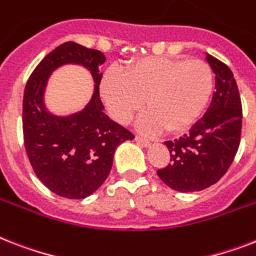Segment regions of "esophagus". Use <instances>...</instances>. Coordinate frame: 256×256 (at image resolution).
<instances>
[{"instance_id":"obj_1","label":"esophagus","mask_w":256,"mask_h":256,"mask_svg":"<svg viewBox=\"0 0 256 256\" xmlns=\"http://www.w3.org/2000/svg\"><path fill=\"white\" fill-rule=\"evenodd\" d=\"M135 140H136V142L139 143V144H140V146H143V147H147V146H150V140L147 138H143V136H139V135H136V136H135Z\"/></svg>"}]
</instances>
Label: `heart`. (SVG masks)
Segmentation results:
<instances>
[{
  "instance_id": "obj_1",
  "label": "heart",
  "mask_w": 256,
  "mask_h": 256,
  "mask_svg": "<svg viewBox=\"0 0 256 256\" xmlns=\"http://www.w3.org/2000/svg\"><path fill=\"white\" fill-rule=\"evenodd\" d=\"M214 78L202 60L146 58L124 68L109 70L101 81V94L110 114L126 124L143 105L139 118L144 132H178L188 128L210 98Z\"/></svg>"
}]
</instances>
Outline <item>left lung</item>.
Returning <instances> with one entry per match:
<instances>
[{
	"label": "left lung",
	"mask_w": 256,
	"mask_h": 256,
	"mask_svg": "<svg viewBox=\"0 0 256 256\" xmlns=\"http://www.w3.org/2000/svg\"><path fill=\"white\" fill-rule=\"evenodd\" d=\"M216 74L212 102L188 134L167 140L171 163L158 170V176L178 192L209 188L225 175L238 151L242 132V102L232 70L206 54Z\"/></svg>",
	"instance_id": "1"
}]
</instances>
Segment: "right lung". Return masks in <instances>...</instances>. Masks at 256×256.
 <instances>
[{
    "label": "right lung",
    "instance_id": "right-lung-1",
    "mask_svg": "<svg viewBox=\"0 0 256 256\" xmlns=\"http://www.w3.org/2000/svg\"><path fill=\"white\" fill-rule=\"evenodd\" d=\"M101 51L66 42L46 55L27 80L24 94L22 126L26 154L36 178L51 192L81 200L106 180L116 148L134 134L104 113L98 85ZM64 64H80L91 70L95 93L84 110L68 118L46 112L42 93L49 74Z\"/></svg>",
    "mask_w": 256,
    "mask_h": 256
}]
</instances>
